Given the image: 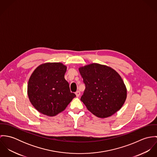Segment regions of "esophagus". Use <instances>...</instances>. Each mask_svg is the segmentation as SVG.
I'll use <instances>...</instances> for the list:
<instances>
[{"label":"esophagus","instance_id":"obj_1","mask_svg":"<svg viewBox=\"0 0 157 157\" xmlns=\"http://www.w3.org/2000/svg\"><path fill=\"white\" fill-rule=\"evenodd\" d=\"M75 95H76V96L77 97H78L79 96H80V91H77L76 92H75Z\"/></svg>","mask_w":157,"mask_h":157}]
</instances>
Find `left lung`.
Here are the masks:
<instances>
[{"instance_id":"obj_1","label":"left lung","mask_w":157,"mask_h":157,"mask_svg":"<svg viewBox=\"0 0 157 157\" xmlns=\"http://www.w3.org/2000/svg\"><path fill=\"white\" fill-rule=\"evenodd\" d=\"M78 70L86 85L80 100L88 111L104 118L121 108L127 97V89L115 70L98 63L81 67Z\"/></svg>"}]
</instances>
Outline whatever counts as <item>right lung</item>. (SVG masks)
<instances>
[{
  "instance_id": "add662e5",
  "label": "right lung",
  "mask_w": 157,
  "mask_h": 157,
  "mask_svg": "<svg viewBox=\"0 0 157 157\" xmlns=\"http://www.w3.org/2000/svg\"><path fill=\"white\" fill-rule=\"evenodd\" d=\"M67 67L62 63L40 65L31 75L28 83L29 100L40 113L54 117L63 111L76 97L70 91L65 78Z\"/></svg>"
}]
</instances>
